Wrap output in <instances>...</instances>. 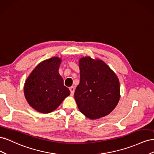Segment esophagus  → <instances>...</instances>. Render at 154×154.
Returning a JSON list of instances; mask_svg holds the SVG:
<instances>
[{
	"label": "esophagus",
	"mask_w": 154,
	"mask_h": 154,
	"mask_svg": "<svg viewBox=\"0 0 154 154\" xmlns=\"http://www.w3.org/2000/svg\"><path fill=\"white\" fill-rule=\"evenodd\" d=\"M69 90H70V91H71V94L72 96L74 94V91H75L74 87H70L69 88Z\"/></svg>",
	"instance_id": "obj_1"
}]
</instances>
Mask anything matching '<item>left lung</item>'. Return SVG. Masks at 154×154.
Wrapping results in <instances>:
<instances>
[{"label": "left lung", "instance_id": "8db88e82", "mask_svg": "<svg viewBox=\"0 0 154 154\" xmlns=\"http://www.w3.org/2000/svg\"><path fill=\"white\" fill-rule=\"evenodd\" d=\"M79 66L80 82L74 92L79 110L92 119L108 115L119 100L117 76L103 62L90 57L80 59Z\"/></svg>", "mask_w": 154, "mask_h": 154}]
</instances>
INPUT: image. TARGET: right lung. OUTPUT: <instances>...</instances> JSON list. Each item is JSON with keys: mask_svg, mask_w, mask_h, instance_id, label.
I'll list each match as a JSON object with an SVG mask.
<instances>
[{"mask_svg": "<svg viewBox=\"0 0 154 154\" xmlns=\"http://www.w3.org/2000/svg\"><path fill=\"white\" fill-rule=\"evenodd\" d=\"M61 59L53 57L39 63L27 78L24 94L29 104L42 113L54 110L70 94L58 73Z\"/></svg>", "mask_w": 154, "mask_h": 154, "instance_id": "1", "label": "right lung"}]
</instances>
